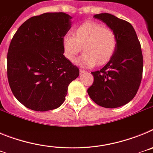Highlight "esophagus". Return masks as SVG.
I'll list each match as a JSON object with an SVG mask.
<instances>
[{"label":"esophagus","mask_w":153,"mask_h":153,"mask_svg":"<svg viewBox=\"0 0 153 153\" xmlns=\"http://www.w3.org/2000/svg\"><path fill=\"white\" fill-rule=\"evenodd\" d=\"M85 72H86V71H85L84 70H79V74H84Z\"/></svg>","instance_id":"obj_1"}]
</instances>
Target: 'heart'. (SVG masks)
Segmentation results:
<instances>
[{"label":"heart","mask_w":153,"mask_h":153,"mask_svg":"<svg viewBox=\"0 0 153 153\" xmlns=\"http://www.w3.org/2000/svg\"><path fill=\"white\" fill-rule=\"evenodd\" d=\"M63 54L74 61L83 48L84 53L78 60L82 66L100 67L111 60L117 51V37L111 28L95 21H86L75 27L73 36L66 35L63 40Z\"/></svg>","instance_id":"heart-1"}]
</instances>
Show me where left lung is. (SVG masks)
<instances>
[{
  "instance_id": "left-lung-1",
  "label": "left lung",
  "mask_w": 153,
  "mask_h": 153,
  "mask_svg": "<svg viewBox=\"0 0 153 153\" xmlns=\"http://www.w3.org/2000/svg\"><path fill=\"white\" fill-rule=\"evenodd\" d=\"M93 17L114 31L117 47L111 60L91 73L94 80L87 93L99 106L120 107L130 102L140 87L143 69L141 45L130 23L107 13Z\"/></svg>"
}]
</instances>
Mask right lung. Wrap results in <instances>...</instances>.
<instances>
[{
	"label": "right lung",
	"instance_id": "obj_1",
	"mask_svg": "<svg viewBox=\"0 0 153 153\" xmlns=\"http://www.w3.org/2000/svg\"><path fill=\"white\" fill-rule=\"evenodd\" d=\"M67 13H44L27 20L10 42L7 78L19 102L35 111L61 106L79 70L63 55V36L71 27Z\"/></svg>",
	"mask_w": 153,
	"mask_h": 153
}]
</instances>
